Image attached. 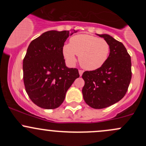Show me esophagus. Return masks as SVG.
Listing matches in <instances>:
<instances>
[{
  "mask_svg": "<svg viewBox=\"0 0 146 146\" xmlns=\"http://www.w3.org/2000/svg\"><path fill=\"white\" fill-rule=\"evenodd\" d=\"M78 72H79V75H80V76H82V73H83V70H78Z\"/></svg>",
  "mask_w": 146,
  "mask_h": 146,
  "instance_id": "esophagus-1",
  "label": "esophagus"
}]
</instances>
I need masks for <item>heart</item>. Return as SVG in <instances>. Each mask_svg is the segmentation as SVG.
Returning <instances> with one entry per match:
<instances>
[{
    "label": "heart",
    "mask_w": 146,
    "mask_h": 146,
    "mask_svg": "<svg viewBox=\"0 0 146 146\" xmlns=\"http://www.w3.org/2000/svg\"><path fill=\"white\" fill-rule=\"evenodd\" d=\"M63 55L69 65L79 63L84 69L95 70L102 67L107 61L110 52V46L104 39L88 35H78L71 37L69 44L63 47Z\"/></svg>",
    "instance_id": "heart-1"
}]
</instances>
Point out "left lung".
I'll return each mask as SVG.
<instances>
[{
  "instance_id": "obj_1",
  "label": "left lung",
  "mask_w": 146,
  "mask_h": 146,
  "mask_svg": "<svg viewBox=\"0 0 146 146\" xmlns=\"http://www.w3.org/2000/svg\"><path fill=\"white\" fill-rule=\"evenodd\" d=\"M110 46L107 61L95 70L85 71L83 99L94 109H103L118 102L126 95L131 79V61L123 44L109 35H98Z\"/></svg>"
}]
</instances>
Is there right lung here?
I'll return each mask as SVG.
<instances>
[{
    "instance_id": "1",
    "label": "right lung",
    "mask_w": 146,
    "mask_h": 146,
    "mask_svg": "<svg viewBox=\"0 0 146 146\" xmlns=\"http://www.w3.org/2000/svg\"><path fill=\"white\" fill-rule=\"evenodd\" d=\"M78 31L51 30L32 40L23 60V80L30 100L38 107L52 110L59 107L68 88L77 78V68L66 66L64 42Z\"/></svg>"
}]
</instances>
